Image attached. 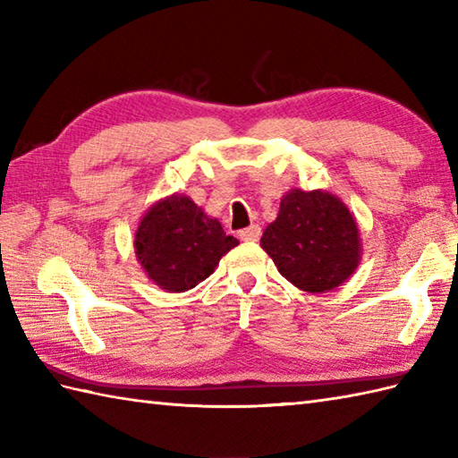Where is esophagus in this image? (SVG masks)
<instances>
[{
  "label": "esophagus",
  "mask_w": 458,
  "mask_h": 458,
  "mask_svg": "<svg viewBox=\"0 0 458 458\" xmlns=\"http://www.w3.org/2000/svg\"><path fill=\"white\" fill-rule=\"evenodd\" d=\"M259 236H261V228L258 224H251V226L240 230V238L244 242H258Z\"/></svg>",
  "instance_id": "34e87169"
}]
</instances>
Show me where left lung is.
<instances>
[{"instance_id": "left-lung-1", "label": "left lung", "mask_w": 458, "mask_h": 458, "mask_svg": "<svg viewBox=\"0 0 458 458\" xmlns=\"http://www.w3.org/2000/svg\"><path fill=\"white\" fill-rule=\"evenodd\" d=\"M259 244L279 274L307 293L336 289L360 264L356 220L327 191L291 189Z\"/></svg>"}]
</instances>
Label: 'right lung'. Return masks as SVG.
<instances>
[{
  "instance_id": "obj_1",
  "label": "right lung",
  "mask_w": 458,
  "mask_h": 458,
  "mask_svg": "<svg viewBox=\"0 0 458 458\" xmlns=\"http://www.w3.org/2000/svg\"><path fill=\"white\" fill-rule=\"evenodd\" d=\"M133 246L155 285L182 293L207 279L238 240L226 236L222 224L189 197L171 194L143 214Z\"/></svg>"
}]
</instances>
